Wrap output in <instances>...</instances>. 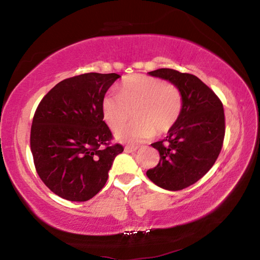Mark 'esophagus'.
Here are the masks:
<instances>
[{"mask_svg": "<svg viewBox=\"0 0 260 260\" xmlns=\"http://www.w3.org/2000/svg\"><path fill=\"white\" fill-rule=\"evenodd\" d=\"M138 150V147H131V146H126L125 147V151L126 152H129V153H133Z\"/></svg>", "mask_w": 260, "mask_h": 260, "instance_id": "1", "label": "esophagus"}]
</instances>
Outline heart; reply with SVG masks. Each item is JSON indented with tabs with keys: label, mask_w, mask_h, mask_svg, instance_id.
Returning a JSON list of instances; mask_svg holds the SVG:
<instances>
[{
	"label": "heart",
	"mask_w": 260,
	"mask_h": 260,
	"mask_svg": "<svg viewBox=\"0 0 260 260\" xmlns=\"http://www.w3.org/2000/svg\"><path fill=\"white\" fill-rule=\"evenodd\" d=\"M135 110L136 121L120 126ZM182 110V95L177 86L159 78L134 74L126 78L118 88V95L102 100L101 111L104 121L116 129L120 142L135 144L157 134H165L175 125Z\"/></svg>",
	"instance_id": "1"
}]
</instances>
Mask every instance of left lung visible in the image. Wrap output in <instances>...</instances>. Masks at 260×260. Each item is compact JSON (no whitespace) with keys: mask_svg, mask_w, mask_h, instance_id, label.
Listing matches in <instances>:
<instances>
[{"mask_svg":"<svg viewBox=\"0 0 260 260\" xmlns=\"http://www.w3.org/2000/svg\"><path fill=\"white\" fill-rule=\"evenodd\" d=\"M172 82L182 95V110L166 138L151 146L159 151L147 177L166 190H181L209 172L221 151L225 113L220 99L196 76L172 69L149 72Z\"/></svg>","mask_w":260,"mask_h":260,"instance_id":"8db88e82","label":"left lung"}]
</instances>
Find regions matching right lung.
Listing matches in <instances>:
<instances>
[{
  "label": "right lung",
  "instance_id": "1",
  "mask_svg": "<svg viewBox=\"0 0 260 260\" xmlns=\"http://www.w3.org/2000/svg\"><path fill=\"white\" fill-rule=\"evenodd\" d=\"M117 73H83L60 81L35 110L30 151L43 183L59 197L85 202L107 183L117 155L101 103Z\"/></svg>",
  "mask_w": 260,
  "mask_h": 260
}]
</instances>
